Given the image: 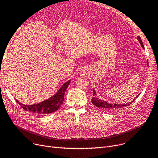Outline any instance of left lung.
Listing matches in <instances>:
<instances>
[{"instance_id":"obj_1","label":"left lung","mask_w":158,"mask_h":158,"mask_svg":"<svg viewBox=\"0 0 158 158\" xmlns=\"http://www.w3.org/2000/svg\"><path fill=\"white\" fill-rule=\"evenodd\" d=\"M137 39L139 42V44H141V45H142V48H145L142 41V40H141V38L139 36H137ZM147 65H148V61H147ZM139 95H137L133 99V100L131 101V102H129L126 103V104H111V103H108L106 101H102V100H101V98H99L98 97H97L95 90L94 89V94H93V97L92 98V102L93 103V104L94 106H97V107H99V108H101L103 110L113 112V111H114L116 110H120V109L123 108V107H125L127 106H129L130 104H132V102H133L136 100V98L139 96Z\"/></svg>"}]
</instances>
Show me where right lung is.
I'll return each instance as SVG.
<instances>
[{
	"instance_id": "obj_1",
	"label": "right lung",
	"mask_w": 158,
	"mask_h": 158,
	"mask_svg": "<svg viewBox=\"0 0 158 158\" xmlns=\"http://www.w3.org/2000/svg\"><path fill=\"white\" fill-rule=\"evenodd\" d=\"M70 80L64 82L63 85L58 89L57 92L51 97L38 104L32 105H26L16 101L22 108L27 111H29L38 114H47L55 112L60 108L64 101V92L70 84Z\"/></svg>"
}]
</instances>
